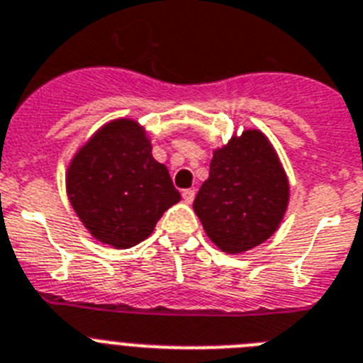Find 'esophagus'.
<instances>
[{
    "mask_svg": "<svg viewBox=\"0 0 363 363\" xmlns=\"http://www.w3.org/2000/svg\"><path fill=\"white\" fill-rule=\"evenodd\" d=\"M182 199H184V203H188V205H190L191 201L196 199V190H191V188H188V190L182 191Z\"/></svg>",
    "mask_w": 363,
    "mask_h": 363,
    "instance_id": "esophagus-1",
    "label": "esophagus"
}]
</instances>
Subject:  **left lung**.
<instances>
[{
    "instance_id": "8db88e82",
    "label": "left lung",
    "mask_w": 363,
    "mask_h": 363,
    "mask_svg": "<svg viewBox=\"0 0 363 363\" xmlns=\"http://www.w3.org/2000/svg\"><path fill=\"white\" fill-rule=\"evenodd\" d=\"M288 199L290 184L275 149L260 130L247 129L216 149L194 210L221 251L240 255L275 233Z\"/></svg>"
}]
</instances>
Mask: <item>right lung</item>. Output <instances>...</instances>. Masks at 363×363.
<instances>
[{
    "instance_id": "1",
    "label": "right lung",
    "mask_w": 363,
    "mask_h": 363,
    "mask_svg": "<svg viewBox=\"0 0 363 363\" xmlns=\"http://www.w3.org/2000/svg\"><path fill=\"white\" fill-rule=\"evenodd\" d=\"M69 203L94 238L116 249L144 242L169 206L181 201L164 164L151 155L133 120L103 125L69 162Z\"/></svg>"
}]
</instances>
